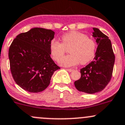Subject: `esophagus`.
<instances>
[{
	"instance_id": "esophagus-1",
	"label": "esophagus",
	"mask_w": 125,
	"mask_h": 125,
	"mask_svg": "<svg viewBox=\"0 0 125 125\" xmlns=\"http://www.w3.org/2000/svg\"><path fill=\"white\" fill-rule=\"evenodd\" d=\"M66 70H67L68 71H69V72H72L73 71V69H66Z\"/></svg>"
}]
</instances>
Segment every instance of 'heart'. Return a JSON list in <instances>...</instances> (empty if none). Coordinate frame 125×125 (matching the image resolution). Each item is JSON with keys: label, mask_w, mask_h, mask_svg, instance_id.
<instances>
[{"label": "heart", "mask_w": 125, "mask_h": 125, "mask_svg": "<svg viewBox=\"0 0 125 125\" xmlns=\"http://www.w3.org/2000/svg\"><path fill=\"white\" fill-rule=\"evenodd\" d=\"M62 43L53 39L50 42V51L52 59L58 61L69 48L70 55L63 57L59 63L64 66H72L80 62L84 65L89 62L94 57L96 43L92 39L82 32L72 31L61 37Z\"/></svg>", "instance_id": "b5f03b06"}]
</instances>
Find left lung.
<instances>
[{
  "instance_id": "obj_1",
  "label": "left lung",
  "mask_w": 125,
  "mask_h": 125,
  "mask_svg": "<svg viewBox=\"0 0 125 125\" xmlns=\"http://www.w3.org/2000/svg\"><path fill=\"white\" fill-rule=\"evenodd\" d=\"M93 37L98 45L94 60L80 70L81 77L74 82L79 91L94 94L103 90L113 75L115 55L109 37L93 28Z\"/></svg>"
}]
</instances>
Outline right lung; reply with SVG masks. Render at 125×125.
<instances>
[{
	"label": "right lung",
	"instance_id": "obj_1",
	"mask_svg": "<svg viewBox=\"0 0 125 125\" xmlns=\"http://www.w3.org/2000/svg\"><path fill=\"white\" fill-rule=\"evenodd\" d=\"M51 30L34 28L17 35L9 48L10 70L16 83L30 93H39L50 85L51 77L60 69L50 57Z\"/></svg>",
	"mask_w": 125,
	"mask_h": 125
}]
</instances>
